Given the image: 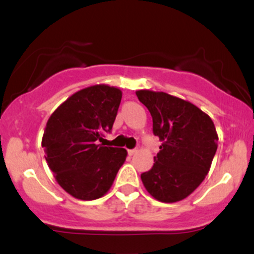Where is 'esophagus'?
<instances>
[{
    "mask_svg": "<svg viewBox=\"0 0 254 254\" xmlns=\"http://www.w3.org/2000/svg\"><path fill=\"white\" fill-rule=\"evenodd\" d=\"M127 153H129V155L131 156V155H133V154L137 153V149H129L127 150Z\"/></svg>",
    "mask_w": 254,
    "mask_h": 254,
    "instance_id": "esophagus-1",
    "label": "esophagus"
}]
</instances>
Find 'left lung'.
Returning <instances> with one entry per match:
<instances>
[{
    "mask_svg": "<svg viewBox=\"0 0 254 254\" xmlns=\"http://www.w3.org/2000/svg\"><path fill=\"white\" fill-rule=\"evenodd\" d=\"M153 118V132L162 144L150 171L141 174L151 197L176 203L190 196L205 179L217 150L214 122L190 101L165 92L136 90Z\"/></svg>",
    "mask_w": 254,
    "mask_h": 254,
    "instance_id": "obj_1",
    "label": "left lung"
}]
</instances>
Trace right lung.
<instances>
[{
    "mask_svg": "<svg viewBox=\"0 0 254 254\" xmlns=\"http://www.w3.org/2000/svg\"><path fill=\"white\" fill-rule=\"evenodd\" d=\"M122 90L94 84L62 103L49 118L42 138L45 160L64 191L81 200L106 194L127 159L124 148L104 147L112 129Z\"/></svg>",
    "mask_w": 254,
    "mask_h": 254,
    "instance_id": "obj_1",
    "label": "right lung"
}]
</instances>
